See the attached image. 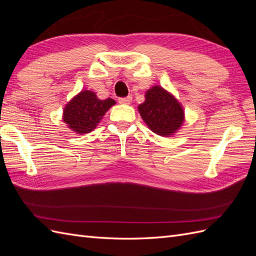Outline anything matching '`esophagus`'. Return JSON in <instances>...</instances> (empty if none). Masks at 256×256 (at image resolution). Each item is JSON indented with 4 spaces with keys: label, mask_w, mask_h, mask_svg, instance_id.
<instances>
[{
    "label": "esophagus",
    "mask_w": 256,
    "mask_h": 256,
    "mask_svg": "<svg viewBox=\"0 0 256 256\" xmlns=\"http://www.w3.org/2000/svg\"><path fill=\"white\" fill-rule=\"evenodd\" d=\"M131 100H132V97L131 96H127V97H122L118 99V102L122 104H128L131 102Z\"/></svg>",
    "instance_id": "34e87169"
}]
</instances>
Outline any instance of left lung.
Returning <instances> with one entry per match:
<instances>
[{
  "label": "left lung",
  "instance_id": "left-lung-1",
  "mask_svg": "<svg viewBox=\"0 0 256 256\" xmlns=\"http://www.w3.org/2000/svg\"><path fill=\"white\" fill-rule=\"evenodd\" d=\"M138 109L152 132L162 136L174 134L184 120L182 104L172 94L158 85L145 92V102Z\"/></svg>",
  "mask_w": 256,
  "mask_h": 256
}]
</instances>
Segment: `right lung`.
Segmentation results:
<instances>
[{
    "label": "right lung",
    "instance_id": "obj_1",
    "mask_svg": "<svg viewBox=\"0 0 256 256\" xmlns=\"http://www.w3.org/2000/svg\"><path fill=\"white\" fill-rule=\"evenodd\" d=\"M114 104L115 102L111 98L100 100L94 92L82 90L66 104L63 120L76 134H88Z\"/></svg>",
    "mask_w": 256,
    "mask_h": 256
}]
</instances>
